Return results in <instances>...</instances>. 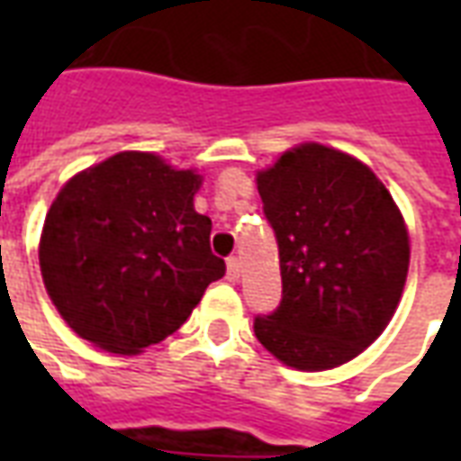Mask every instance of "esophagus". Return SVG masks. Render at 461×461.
<instances>
[{"mask_svg":"<svg viewBox=\"0 0 461 461\" xmlns=\"http://www.w3.org/2000/svg\"><path fill=\"white\" fill-rule=\"evenodd\" d=\"M241 276V264L237 257H231V259H227V279L230 281H240Z\"/></svg>","mask_w":461,"mask_h":461,"instance_id":"34e87169","label":"esophagus"}]
</instances>
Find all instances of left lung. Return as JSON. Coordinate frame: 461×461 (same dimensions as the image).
Returning <instances> with one entry per match:
<instances>
[{
    "instance_id": "1",
    "label": "left lung",
    "mask_w": 461,
    "mask_h": 461,
    "mask_svg": "<svg viewBox=\"0 0 461 461\" xmlns=\"http://www.w3.org/2000/svg\"><path fill=\"white\" fill-rule=\"evenodd\" d=\"M279 241L281 306L254 333L284 366L319 373L360 356L395 316L410 234L393 194L366 162L301 142L257 172Z\"/></svg>"
}]
</instances>
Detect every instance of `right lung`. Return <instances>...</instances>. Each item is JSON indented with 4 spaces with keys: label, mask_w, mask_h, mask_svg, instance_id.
Instances as JSON below:
<instances>
[{
    "label": "right lung",
    "mask_w": 461,
    "mask_h": 461,
    "mask_svg": "<svg viewBox=\"0 0 461 461\" xmlns=\"http://www.w3.org/2000/svg\"><path fill=\"white\" fill-rule=\"evenodd\" d=\"M197 170L122 150L76 172L46 212V294L81 339L118 356L160 343L187 321L224 261L194 212Z\"/></svg>",
    "instance_id": "obj_1"
}]
</instances>
